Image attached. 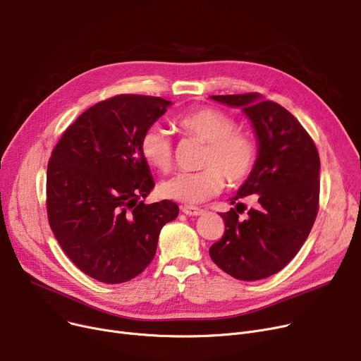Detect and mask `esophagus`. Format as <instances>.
I'll list each match as a JSON object with an SVG mask.
<instances>
[{"label":"esophagus","instance_id":"esophagus-1","mask_svg":"<svg viewBox=\"0 0 361 361\" xmlns=\"http://www.w3.org/2000/svg\"><path fill=\"white\" fill-rule=\"evenodd\" d=\"M182 213H185L186 216H200L202 214V208L195 207V205H180Z\"/></svg>","mask_w":361,"mask_h":361}]
</instances>
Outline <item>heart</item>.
I'll list each match as a JSON object with an SVG mask.
<instances>
[{"label": "heart", "instance_id": "b5f03b06", "mask_svg": "<svg viewBox=\"0 0 361 361\" xmlns=\"http://www.w3.org/2000/svg\"><path fill=\"white\" fill-rule=\"evenodd\" d=\"M173 122L182 135L204 142L200 157L202 169L178 172L161 180V197L188 204L200 202L220 192L224 179L228 186H236L252 175L258 161V144L250 134L236 130L235 118L216 108H198L178 115ZM140 152L160 172H167L173 164V141L157 123L142 133Z\"/></svg>", "mask_w": 361, "mask_h": 361}]
</instances>
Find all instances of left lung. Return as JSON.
Returning a JSON list of instances; mask_svg holds the SVG:
<instances>
[{
  "label": "left lung",
  "mask_w": 361,
  "mask_h": 361,
  "mask_svg": "<svg viewBox=\"0 0 361 361\" xmlns=\"http://www.w3.org/2000/svg\"><path fill=\"white\" fill-rule=\"evenodd\" d=\"M211 97L243 108L255 126L259 153L252 175L231 200L236 207L219 213L226 228L209 247V257L238 280L267 279L298 255L316 220L319 153L302 123L281 104L262 100L258 93ZM249 195L256 207L247 212L240 200Z\"/></svg>",
  "instance_id": "8db88e82"
}]
</instances>
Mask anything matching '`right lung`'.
I'll return each mask as SVG.
<instances>
[{"instance_id": "right-lung-1", "label": "right lung", "mask_w": 361, "mask_h": 361, "mask_svg": "<svg viewBox=\"0 0 361 361\" xmlns=\"http://www.w3.org/2000/svg\"><path fill=\"white\" fill-rule=\"evenodd\" d=\"M171 104L118 94L82 112L52 150L47 211L54 235L89 277L121 284L153 261L161 227L179 214L171 200L144 204L154 188L140 152L142 133Z\"/></svg>"}]
</instances>
